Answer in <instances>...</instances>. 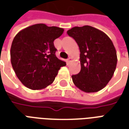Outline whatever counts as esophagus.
I'll list each match as a JSON object with an SVG mask.
<instances>
[{
  "label": "esophagus",
  "instance_id": "34e87169",
  "mask_svg": "<svg viewBox=\"0 0 129 129\" xmlns=\"http://www.w3.org/2000/svg\"><path fill=\"white\" fill-rule=\"evenodd\" d=\"M72 60H73V59L71 58V57H69V58L68 60H67V63H68V64L70 63L71 62V61H72Z\"/></svg>",
  "mask_w": 129,
  "mask_h": 129
}]
</instances>
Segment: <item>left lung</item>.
<instances>
[{"mask_svg":"<svg viewBox=\"0 0 129 129\" xmlns=\"http://www.w3.org/2000/svg\"><path fill=\"white\" fill-rule=\"evenodd\" d=\"M80 51L81 71L72 75L76 87L85 92H96L107 86L117 64V54L112 40L90 26H75L67 31Z\"/></svg>","mask_w":129,"mask_h":129,"instance_id":"1","label":"left lung"}]
</instances>
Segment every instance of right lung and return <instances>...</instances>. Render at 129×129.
<instances>
[{"mask_svg": "<svg viewBox=\"0 0 129 129\" xmlns=\"http://www.w3.org/2000/svg\"><path fill=\"white\" fill-rule=\"evenodd\" d=\"M64 29L37 24L20 30L11 47V62L18 79L31 90H41L53 83L66 62L56 56L54 41Z\"/></svg>", "mask_w": 129, "mask_h": 129, "instance_id": "add662e5", "label": "right lung"}]
</instances>
